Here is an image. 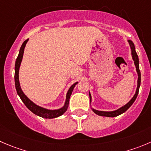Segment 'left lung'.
I'll use <instances>...</instances> for the list:
<instances>
[{
    "label": "left lung",
    "mask_w": 151,
    "mask_h": 151,
    "mask_svg": "<svg viewBox=\"0 0 151 151\" xmlns=\"http://www.w3.org/2000/svg\"><path fill=\"white\" fill-rule=\"evenodd\" d=\"M129 42L130 46H131V55H132V58L134 61V64L136 65V68H137V74H138V85H137V91H136L135 95L134 96V97L130 100L129 102L126 104L125 105L122 106V108H119L118 110H116V111H96L95 109H92V111L96 114L99 115V116H108V117H115V116H117L119 115L122 114H123L124 112L127 111L130 107L132 105V104L134 103V101L136 100L137 97V95L139 93V87H140V83H141V73H140V70H139V58L138 55H137V52H136L135 50V46H134V43H133L131 40H128ZM89 96H90V100L91 102V93H89Z\"/></svg>",
    "instance_id": "8db88e82"
}]
</instances>
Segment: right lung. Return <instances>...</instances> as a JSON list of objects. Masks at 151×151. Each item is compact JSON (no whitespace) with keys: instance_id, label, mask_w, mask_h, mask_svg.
I'll return each instance as SVG.
<instances>
[{"instance_id":"right-lung-1","label":"right lung","mask_w":151,"mask_h":151,"mask_svg":"<svg viewBox=\"0 0 151 151\" xmlns=\"http://www.w3.org/2000/svg\"><path fill=\"white\" fill-rule=\"evenodd\" d=\"M29 39L25 40L23 42V43L22 44L21 47H20V52H19V55L17 56V58L16 59L15 61V66H14V83H15V88L17 91V94L19 95L20 98L21 99V100L23 101V103L25 104L26 107L32 111V113H34L35 114L37 115V116H40V117L45 118V119H53V118L58 117V116H61L67 111V108H68V103H69V99L70 96H71V93L73 91V89H74V86L77 84V83H75L74 84H73L72 86L70 87L69 90L68 91V93L66 95V100H65V105L62 108L58 110H48L46 108H43L42 107L38 106V105H35L34 102H32L26 95L23 93V92L22 91L21 88H20V83H19V68H20V63H21L22 58H23V52H24L25 46H26V43L28 42Z\"/></svg>"}]
</instances>
